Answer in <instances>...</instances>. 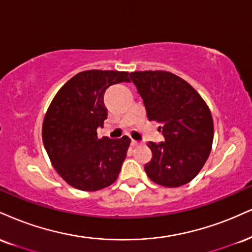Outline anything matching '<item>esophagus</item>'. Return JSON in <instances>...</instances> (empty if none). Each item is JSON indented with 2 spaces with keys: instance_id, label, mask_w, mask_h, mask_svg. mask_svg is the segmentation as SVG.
<instances>
[{
  "instance_id": "esophagus-1",
  "label": "esophagus",
  "mask_w": 252,
  "mask_h": 252,
  "mask_svg": "<svg viewBox=\"0 0 252 252\" xmlns=\"http://www.w3.org/2000/svg\"><path fill=\"white\" fill-rule=\"evenodd\" d=\"M139 144V142L138 141H135V139H131V145H138Z\"/></svg>"
}]
</instances>
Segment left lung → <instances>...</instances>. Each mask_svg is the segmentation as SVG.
Wrapping results in <instances>:
<instances>
[{
	"instance_id": "1",
	"label": "left lung",
	"mask_w": 252,
	"mask_h": 252,
	"mask_svg": "<svg viewBox=\"0 0 252 252\" xmlns=\"http://www.w3.org/2000/svg\"><path fill=\"white\" fill-rule=\"evenodd\" d=\"M148 120L156 121L164 142H149L153 157L144 165L159 186L176 188L196 177L207 162L214 139V122L208 105L188 82L168 71H134ZM130 82V81H129Z\"/></svg>"
}]
</instances>
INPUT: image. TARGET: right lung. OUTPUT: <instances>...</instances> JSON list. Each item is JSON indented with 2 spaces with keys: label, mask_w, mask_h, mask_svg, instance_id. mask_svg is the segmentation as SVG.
Listing matches in <instances>:
<instances>
[{
  "label": "right lung",
  "mask_w": 252,
  "mask_h": 252,
  "mask_svg": "<svg viewBox=\"0 0 252 252\" xmlns=\"http://www.w3.org/2000/svg\"><path fill=\"white\" fill-rule=\"evenodd\" d=\"M129 82L128 72H78L59 90L45 114L42 137L54 168L66 183L96 191L117 180L130 144L128 136L97 137L108 116L104 92Z\"/></svg>",
  "instance_id": "obj_1"
}]
</instances>
